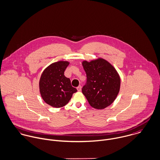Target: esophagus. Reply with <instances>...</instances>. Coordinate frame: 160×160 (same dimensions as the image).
Returning <instances> with one entry per match:
<instances>
[{
    "mask_svg": "<svg viewBox=\"0 0 160 160\" xmlns=\"http://www.w3.org/2000/svg\"><path fill=\"white\" fill-rule=\"evenodd\" d=\"M77 90H78V91L80 92V91H81V86H79L77 88Z\"/></svg>",
    "mask_w": 160,
    "mask_h": 160,
    "instance_id": "1",
    "label": "esophagus"
}]
</instances>
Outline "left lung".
Returning a JSON list of instances; mask_svg holds the SVG:
<instances>
[{"label":"left lung","mask_w":160,"mask_h":160,"mask_svg":"<svg viewBox=\"0 0 160 160\" xmlns=\"http://www.w3.org/2000/svg\"><path fill=\"white\" fill-rule=\"evenodd\" d=\"M87 80L82 92L90 106L103 109L110 106L117 98L120 87V76L106 60L98 59L82 62Z\"/></svg>","instance_id":"obj_1"}]
</instances>
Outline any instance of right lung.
I'll use <instances>...</instances> for the list:
<instances>
[{
  "label": "right lung",
  "mask_w": 160,
  "mask_h": 160,
  "mask_svg": "<svg viewBox=\"0 0 160 160\" xmlns=\"http://www.w3.org/2000/svg\"><path fill=\"white\" fill-rule=\"evenodd\" d=\"M68 61H58L48 66L43 72L39 82L40 92L44 101L51 106L59 108L66 105L77 89L64 73Z\"/></svg>",
  "instance_id": "add662e5"
}]
</instances>
